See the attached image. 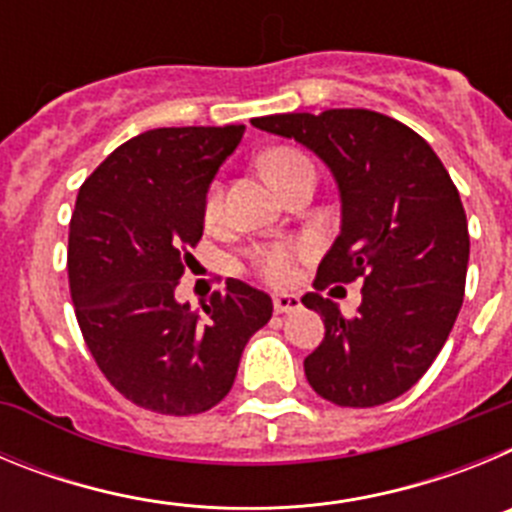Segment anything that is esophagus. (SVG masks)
<instances>
[{"mask_svg": "<svg viewBox=\"0 0 512 512\" xmlns=\"http://www.w3.org/2000/svg\"><path fill=\"white\" fill-rule=\"evenodd\" d=\"M274 310L277 312H295L300 310V297L297 295H274Z\"/></svg>", "mask_w": 512, "mask_h": 512, "instance_id": "esophagus-1", "label": "esophagus"}]
</instances>
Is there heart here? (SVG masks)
Returning <instances> with one entry per match:
<instances>
[{
	"label": "heart",
	"mask_w": 512,
	"mask_h": 512,
	"mask_svg": "<svg viewBox=\"0 0 512 512\" xmlns=\"http://www.w3.org/2000/svg\"><path fill=\"white\" fill-rule=\"evenodd\" d=\"M305 164H310V158L295 148H274L264 156V171L277 187L292 171ZM220 217H223V187L215 182L205 197V220L217 223ZM305 253V248L295 246V243H271V246H264L253 253V269L264 282L284 287V284H292L297 279V269H300Z\"/></svg>",
	"instance_id": "heart-1"
}]
</instances>
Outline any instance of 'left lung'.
<instances>
[{"instance_id": "8db88e82", "label": "left lung", "mask_w": 512, "mask_h": 512, "mask_svg": "<svg viewBox=\"0 0 512 512\" xmlns=\"http://www.w3.org/2000/svg\"><path fill=\"white\" fill-rule=\"evenodd\" d=\"M323 158L341 192V233L302 305L325 323L305 359L307 382L341 408H374L408 392L433 364L464 302L467 215L441 158L408 125L372 110L289 112L251 120ZM365 282L346 319L319 292Z\"/></svg>"}]
</instances>
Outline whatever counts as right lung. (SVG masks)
<instances>
[{"label": "right lung", "instance_id": "1", "mask_svg": "<svg viewBox=\"0 0 512 512\" xmlns=\"http://www.w3.org/2000/svg\"><path fill=\"white\" fill-rule=\"evenodd\" d=\"M243 125L156 128L81 184L69 228V287L81 336L107 382L138 408L197 415L235 382L271 297L228 279L202 312L176 302L205 228V197Z\"/></svg>", "mask_w": 512, "mask_h": 512}]
</instances>
